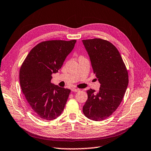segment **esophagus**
<instances>
[{
	"label": "esophagus",
	"instance_id": "obj_1",
	"mask_svg": "<svg viewBox=\"0 0 151 151\" xmlns=\"http://www.w3.org/2000/svg\"><path fill=\"white\" fill-rule=\"evenodd\" d=\"M71 90H72V91H73V92H78V91H80V90L78 88H73Z\"/></svg>",
	"mask_w": 151,
	"mask_h": 151
}]
</instances>
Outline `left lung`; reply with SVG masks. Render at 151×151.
<instances>
[{
	"instance_id": "8db88e82",
	"label": "left lung",
	"mask_w": 151,
	"mask_h": 151,
	"mask_svg": "<svg viewBox=\"0 0 151 151\" xmlns=\"http://www.w3.org/2000/svg\"><path fill=\"white\" fill-rule=\"evenodd\" d=\"M93 73L101 84L99 90H88L83 107L86 117L103 121L118 108L128 85V73L119 51L111 42L101 38L83 40Z\"/></svg>"
}]
</instances>
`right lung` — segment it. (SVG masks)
Segmentation results:
<instances>
[{"mask_svg": "<svg viewBox=\"0 0 151 151\" xmlns=\"http://www.w3.org/2000/svg\"><path fill=\"white\" fill-rule=\"evenodd\" d=\"M76 42H42L30 50L21 66L22 91L33 113L42 119L53 120L64 109L71 90L53 85L52 75L61 68Z\"/></svg>", "mask_w": 151, "mask_h": 151, "instance_id": "1", "label": "right lung"}]
</instances>
